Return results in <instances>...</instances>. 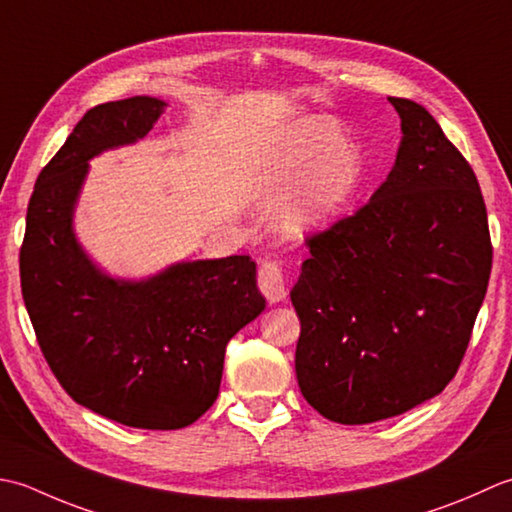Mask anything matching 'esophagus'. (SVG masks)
<instances>
[{
  "label": "esophagus",
  "mask_w": 512,
  "mask_h": 512,
  "mask_svg": "<svg viewBox=\"0 0 512 512\" xmlns=\"http://www.w3.org/2000/svg\"><path fill=\"white\" fill-rule=\"evenodd\" d=\"M258 287L263 291V296L269 302H280L287 294L285 287V276H283V267L276 258H267L260 263L258 269Z\"/></svg>",
  "instance_id": "esophagus-1"
}]
</instances>
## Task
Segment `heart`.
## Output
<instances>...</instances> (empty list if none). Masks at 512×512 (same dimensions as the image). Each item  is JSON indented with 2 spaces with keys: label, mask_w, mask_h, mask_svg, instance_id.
Instances as JSON below:
<instances>
[{
  "label": "heart",
  "mask_w": 512,
  "mask_h": 512,
  "mask_svg": "<svg viewBox=\"0 0 512 512\" xmlns=\"http://www.w3.org/2000/svg\"><path fill=\"white\" fill-rule=\"evenodd\" d=\"M360 176V159L327 121L298 119L263 150L258 192H287L271 212V227L285 241H305L322 232L347 203Z\"/></svg>",
  "instance_id": "heart-1"
}]
</instances>
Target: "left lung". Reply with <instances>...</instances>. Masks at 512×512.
Instances as JSON below:
<instances>
[{"mask_svg":"<svg viewBox=\"0 0 512 512\" xmlns=\"http://www.w3.org/2000/svg\"><path fill=\"white\" fill-rule=\"evenodd\" d=\"M402 141L371 201L309 238L291 302L296 378L338 424L411 411L453 380L493 247L477 176L420 103L389 97Z\"/></svg>","mask_w":512,"mask_h":512,"instance_id":"8db88e82","label":"left lung"}]
</instances>
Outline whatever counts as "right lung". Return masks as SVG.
<instances>
[{"label": "right lung", "instance_id": "obj_1", "mask_svg": "<svg viewBox=\"0 0 512 512\" xmlns=\"http://www.w3.org/2000/svg\"><path fill=\"white\" fill-rule=\"evenodd\" d=\"M168 103L132 97L88 110L41 170L19 254L39 347L72 400L134 429L174 431L214 404L227 342L265 309L249 256L183 260L114 278L81 247L75 210L95 156L132 145Z\"/></svg>", "mask_w": 512, "mask_h": 512}]
</instances>
